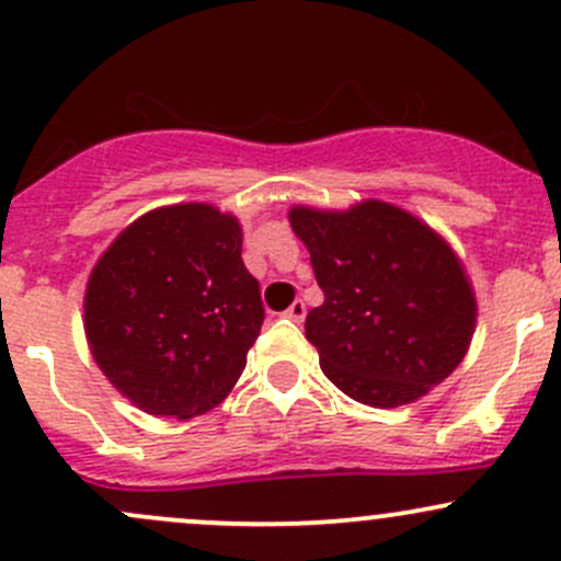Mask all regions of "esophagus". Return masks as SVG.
Here are the masks:
<instances>
[{"mask_svg":"<svg viewBox=\"0 0 561 561\" xmlns=\"http://www.w3.org/2000/svg\"><path fill=\"white\" fill-rule=\"evenodd\" d=\"M285 314L290 317L293 322H304L306 320V304H304V300H293L290 309H287Z\"/></svg>","mask_w":561,"mask_h":561,"instance_id":"obj_1","label":"esophagus"}]
</instances>
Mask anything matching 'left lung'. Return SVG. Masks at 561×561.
<instances>
[{
	"mask_svg": "<svg viewBox=\"0 0 561 561\" xmlns=\"http://www.w3.org/2000/svg\"><path fill=\"white\" fill-rule=\"evenodd\" d=\"M325 300L306 317L322 374L352 400L398 409L451 376L479 320L473 282L422 217L381 198L287 211Z\"/></svg>",
	"mask_w": 561,
	"mask_h": 561,
	"instance_id": "obj_1",
	"label": "left lung"
}]
</instances>
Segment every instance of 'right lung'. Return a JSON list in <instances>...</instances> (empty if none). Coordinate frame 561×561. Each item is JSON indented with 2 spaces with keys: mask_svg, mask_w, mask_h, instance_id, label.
Returning a JSON list of instances; mask_svg holds the SVG:
<instances>
[{
  "mask_svg": "<svg viewBox=\"0 0 561 561\" xmlns=\"http://www.w3.org/2000/svg\"><path fill=\"white\" fill-rule=\"evenodd\" d=\"M239 217L182 202L145 211L102 252L82 296L88 350L152 416L193 420L228 398L263 325Z\"/></svg>",
  "mask_w": 561,
  "mask_h": 561,
  "instance_id": "add662e5",
  "label": "right lung"
}]
</instances>
